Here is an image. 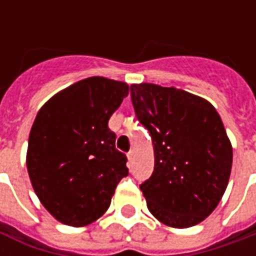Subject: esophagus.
Masks as SVG:
<instances>
[{
	"mask_svg": "<svg viewBox=\"0 0 256 256\" xmlns=\"http://www.w3.org/2000/svg\"><path fill=\"white\" fill-rule=\"evenodd\" d=\"M134 155H136V150H130V152L128 154V160L132 162L134 159Z\"/></svg>",
	"mask_w": 256,
	"mask_h": 256,
	"instance_id": "34e87169",
	"label": "esophagus"
}]
</instances>
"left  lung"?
Segmentation results:
<instances>
[{
	"instance_id": "left-lung-1",
	"label": "left lung",
	"mask_w": 256,
	"mask_h": 256,
	"mask_svg": "<svg viewBox=\"0 0 256 256\" xmlns=\"http://www.w3.org/2000/svg\"><path fill=\"white\" fill-rule=\"evenodd\" d=\"M130 92L155 154L154 172L140 185L148 210L172 228L198 225L218 206L230 177L233 150L220 116L185 90L140 84Z\"/></svg>"
}]
</instances>
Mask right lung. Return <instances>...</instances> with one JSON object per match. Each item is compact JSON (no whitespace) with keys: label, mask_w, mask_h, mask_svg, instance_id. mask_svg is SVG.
Segmentation results:
<instances>
[{"label":"right lung","mask_w":256,"mask_h":256,"mask_svg":"<svg viewBox=\"0 0 256 256\" xmlns=\"http://www.w3.org/2000/svg\"><path fill=\"white\" fill-rule=\"evenodd\" d=\"M128 84L102 76L79 80L48 100L27 150V170L42 206L64 225H89L106 212L128 174L108 120Z\"/></svg>","instance_id":"add662e5"}]
</instances>
